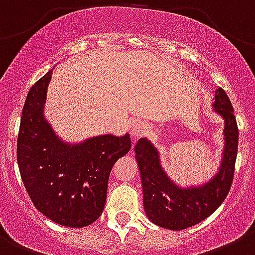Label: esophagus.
<instances>
[{"instance_id":"esophagus-1","label":"esophagus","mask_w":255,"mask_h":255,"mask_svg":"<svg viewBox=\"0 0 255 255\" xmlns=\"http://www.w3.org/2000/svg\"><path fill=\"white\" fill-rule=\"evenodd\" d=\"M146 129H147V126L145 125L144 123H141V121H136V123L132 124L131 126V136L134 137V139H136V137L144 135L145 132H146Z\"/></svg>"}]
</instances>
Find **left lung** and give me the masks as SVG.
Masks as SVG:
<instances>
[{"label": "left lung", "instance_id": "left-lung-1", "mask_svg": "<svg viewBox=\"0 0 255 255\" xmlns=\"http://www.w3.org/2000/svg\"><path fill=\"white\" fill-rule=\"evenodd\" d=\"M213 110L224 120V150L218 173L203 185L179 186L160 164L159 151L141 137L135 145V159L141 175L144 210L150 222L170 230L198 224L222 205L232 186L238 151V125L232 103L222 87L215 91Z\"/></svg>", "mask_w": 255, "mask_h": 255}]
</instances>
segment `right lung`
<instances>
[{
	"instance_id": "obj_1",
	"label": "right lung",
	"mask_w": 255,
	"mask_h": 255,
	"mask_svg": "<svg viewBox=\"0 0 255 255\" xmlns=\"http://www.w3.org/2000/svg\"><path fill=\"white\" fill-rule=\"evenodd\" d=\"M52 70L30 89L21 115L17 162L38 212L56 224L82 228L103 213L114 164L129 152L130 135L90 137L79 144L60 139L43 115Z\"/></svg>"
}]
</instances>
